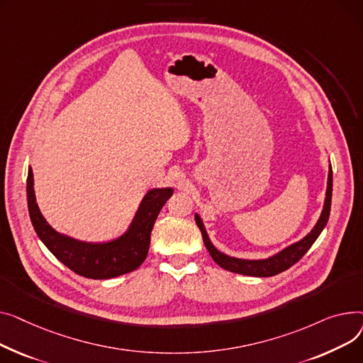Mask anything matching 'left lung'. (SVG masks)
Instances as JSON below:
<instances>
[{
  "mask_svg": "<svg viewBox=\"0 0 363 363\" xmlns=\"http://www.w3.org/2000/svg\"><path fill=\"white\" fill-rule=\"evenodd\" d=\"M331 196H333V169L330 165L324 208H323L321 216H319V220L316 221V224L313 225L311 233H308L306 236L303 239H301L299 242H296V243L284 247L279 253H275V255H272V257L265 258V259H240V258L228 257V255L220 252L214 245H212V242L209 240L208 233L205 230V225L198 214H195V221L202 233V239H203V243L211 255V258L214 259L221 268L231 271V272H236V274L250 275V277H272V275H277V274L289 269L291 265H294L315 243V240L318 239V236L321 234V231L324 230V227L328 223L330 209H331Z\"/></svg>",
  "mask_w": 363,
  "mask_h": 363,
  "instance_id": "8db88e82",
  "label": "left lung"
}]
</instances>
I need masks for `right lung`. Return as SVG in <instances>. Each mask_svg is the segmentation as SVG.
Masks as SVG:
<instances>
[{
    "mask_svg": "<svg viewBox=\"0 0 363 363\" xmlns=\"http://www.w3.org/2000/svg\"><path fill=\"white\" fill-rule=\"evenodd\" d=\"M28 208L32 225L54 257L76 274L94 280H106L135 271L146 259L151 231L164 203L172 198L173 189H151L143 196L136 214L120 238L91 243L82 242L54 230L40 214L33 190V173H28Z\"/></svg>",
    "mask_w": 363,
    "mask_h": 363,
    "instance_id": "1",
    "label": "right lung"
}]
</instances>
